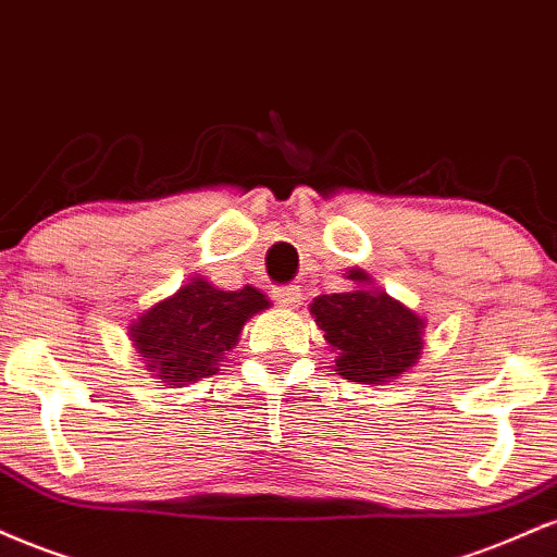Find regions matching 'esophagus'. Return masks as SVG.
<instances>
[{
    "label": "esophagus",
    "instance_id": "esophagus-1",
    "mask_svg": "<svg viewBox=\"0 0 557 557\" xmlns=\"http://www.w3.org/2000/svg\"><path fill=\"white\" fill-rule=\"evenodd\" d=\"M273 299H276L281 307H297L299 302H302V289L294 284L276 286V289H273Z\"/></svg>",
    "mask_w": 557,
    "mask_h": 557
}]
</instances>
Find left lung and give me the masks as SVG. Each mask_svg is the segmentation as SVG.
I'll use <instances>...</instances> for the list:
<instances>
[{"mask_svg": "<svg viewBox=\"0 0 557 557\" xmlns=\"http://www.w3.org/2000/svg\"><path fill=\"white\" fill-rule=\"evenodd\" d=\"M355 289L323 294L310 305L336 370L349 383H383L404 375L420 359L422 320L388 294L372 292L364 271H349Z\"/></svg>", "mask_w": 557, "mask_h": 557, "instance_id": "left-lung-1", "label": "left lung"}]
</instances>
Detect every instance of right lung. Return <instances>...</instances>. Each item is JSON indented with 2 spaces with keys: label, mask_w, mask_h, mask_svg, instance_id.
Here are the masks:
<instances>
[{
  "label": "right lung",
  "mask_w": 557,
  "mask_h": 557,
  "mask_svg": "<svg viewBox=\"0 0 557 557\" xmlns=\"http://www.w3.org/2000/svg\"><path fill=\"white\" fill-rule=\"evenodd\" d=\"M268 299L252 286L239 292L213 289L193 278L174 297L153 305L129 325L137 355L169 385H187L215 372L237 344L242 325L265 310Z\"/></svg>",
  "instance_id": "right-lung-1"
}]
</instances>
